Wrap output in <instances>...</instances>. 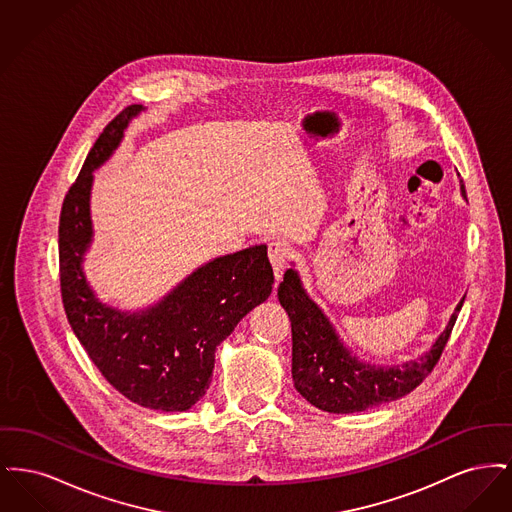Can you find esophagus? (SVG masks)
Returning <instances> with one entry per match:
<instances>
[{
    "mask_svg": "<svg viewBox=\"0 0 512 512\" xmlns=\"http://www.w3.org/2000/svg\"><path fill=\"white\" fill-rule=\"evenodd\" d=\"M268 259H270L272 268H274L276 280H280L282 274H284V268H286L288 261H290V245L286 244V242H280V240L270 242L268 244Z\"/></svg>",
    "mask_w": 512,
    "mask_h": 512,
    "instance_id": "obj_1",
    "label": "esophagus"
}]
</instances>
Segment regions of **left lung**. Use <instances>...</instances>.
Returning <instances> with one entry per match:
<instances>
[{"instance_id": "8db88e82", "label": "left lung", "mask_w": 512, "mask_h": 512, "mask_svg": "<svg viewBox=\"0 0 512 512\" xmlns=\"http://www.w3.org/2000/svg\"><path fill=\"white\" fill-rule=\"evenodd\" d=\"M461 195L466 199L463 180ZM278 299L292 320L295 390L320 411L338 414L361 413L395 401L420 386L438 363L464 301L463 297L445 330L424 355L401 365L382 366L359 361L343 345L334 324L305 292L295 268L284 272Z\"/></svg>"}]
</instances>
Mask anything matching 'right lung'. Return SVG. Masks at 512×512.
<instances>
[{
	"mask_svg": "<svg viewBox=\"0 0 512 512\" xmlns=\"http://www.w3.org/2000/svg\"><path fill=\"white\" fill-rule=\"evenodd\" d=\"M142 111V105H130L103 128L65 195L59 219L61 295L76 338L115 390L146 409L180 413L205 395L217 347L267 299L274 274L267 245H251L195 268L147 309L130 313L99 301L82 268L94 238V171L121 146L124 130Z\"/></svg>",
	"mask_w": 512,
	"mask_h": 512,
	"instance_id": "obj_1",
	"label": "right lung"
}]
</instances>
